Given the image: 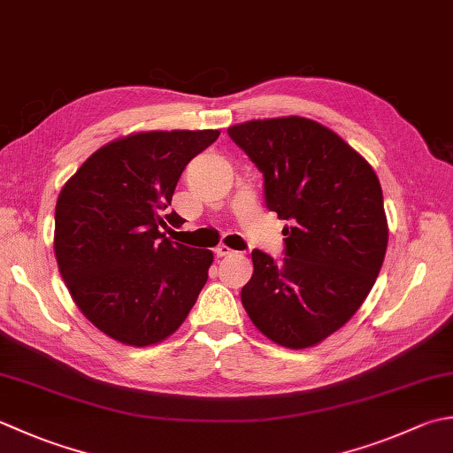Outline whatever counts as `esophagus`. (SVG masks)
I'll list each match as a JSON object with an SVG mask.
<instances>
[{
    "label": "esophagus",
    "instance_id": "1",
    "mask_svg": "<svg viewBox=\"0 0 453 453\" xmlns=\"http://www.w3.org/2000/svg\"><path fill=\"white\" fill-rule=\"evenodd\" d=\"M232 253H234L232 247H227V245H224V243H219V245L216 247V255H218V257H227V255H232Z\"/></svg>",
    "mask_w": 453,
    "mask_h": 453
}]
</instances>
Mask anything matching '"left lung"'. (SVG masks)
<instances>
[{
	"mask_svg": "<svg viewBox=\"0 0 453 453\" xmlns=\"http://www.w3.org/2000/svg\"><path fill=\"white\" fill-rule=\"evenodd\" d=\"M265 179V202L288 219L285 259L253 250L242 303L274 343L304 349L357 312L383 267V190L365 158L322 123L288 115L227 129Z\"/></svg>",
	"mask_w": 453,
	"mask_h": 453,
	"instance_id": "obj_1",
	"label": "left lung"
}]
</instances>
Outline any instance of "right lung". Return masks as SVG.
<instances>
[{
  "label": "right lung",
  "instance_id": "add662e5",
  "mask_svg": "<svg viewBox=\"0 0 453 453\" xmlns=\"http://www.w3.org/2000/svg\"><path fill=\"white\" fill-rule=\"evenodd\" d=\"M218 129L143 131L97 149L62 186L55 255L70 296L97 330L145 348L179 330L208 269L210 250L161 232L182 218L166 208L182 171Z\"/></svg>",
  "mask_w": 453,
  "mask_h": 453
}]
</instances>
